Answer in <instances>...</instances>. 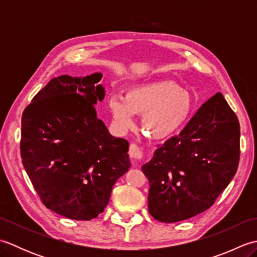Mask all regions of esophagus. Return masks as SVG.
Listing matches in <instances>:
<instances>
[{
	"instance_id": "esophagus-1",
	"label": "esophagus",
	"mask_w": 257,
	"mask_h": 257,
	"mask_svg": "<svg viewBox=\"0 0 257 257\" xmlns=\"http://www.w3.org/2000/svg\"><path fill=\"white\" fill-rule=\"evenodd\" d=\"M129 156L132 158L133 161H138L141 160V158L144 157V154L137 145L132 144L129 147Z\"/></svg>"
}]
</instances>
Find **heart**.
<instances>
[{
	"mask_svg": "<svg viewBox=\"0 0 257 257\" xmlns=\"http://www.w3.org/2000/svg\"><path fill=\"white\" fill-rule=\"evenodd\" d=\"M108 108L114 127L125 132L134 127L135 114L141 116V127L156 140L177 134L193 109L188 90L172 80H157L128 89L124 98L113 96Z\"/></svg>",
	"mask_w": 257,
	"mask_h": 257,
	"instance_id": "heart-1",
	"label": "heart"
}]
</instances>
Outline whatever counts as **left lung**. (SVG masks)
<instances>
[{
    "mask_svg": "<svg viewBox=\"0 0 257 257\" xmlns=\"http://www.w3.org/2000/svg\"><path fill=\"white\" fill-rule=\"evenodd\" d=\"M238 160V119L217 92L143 166L151 216L174 223L207 210L231 182Z\"/></svg>",
    "mask_w": 257,
    "mask_h": 257,
    "instance_id": "8db88e82",
    "label": "left lung"
}]
</instances>
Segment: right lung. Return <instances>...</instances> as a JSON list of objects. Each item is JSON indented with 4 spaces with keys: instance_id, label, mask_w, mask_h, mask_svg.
Instances as JSON below:
<instances>
[{
    "instance_id": "obj_1",
    "label": "right lung",
    "mask_w": 257,
    "mask_h": 257,
    "mask_svg": "<svg viewBox=\"0 0 257 257\" xmlns=\"http://www.w3.org/2000/svg\"><path fill=\"white\" fill-rule=\"evenodd\" d=\"M102 74L62 75L40 90L22 114L21 158L43 204L77 221L105 209L129 170V143L109 134L95 105L105 97Z\"/></svg>"
}]
</instances>
